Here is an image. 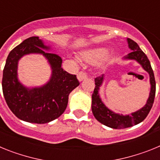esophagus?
Wrapping results in <instances>:
<instances>
[{
    "label": "esophagus",
    "mask_w": 160,
    "mask_h": 160,
    "mask_svg": "<svg viewBox=\"0 0 160 160\" xmlns=\"http://www.w3.org/2000/svg\"><path fill=\"white\" fill-rule=\"evenodd\" d=\"M77 77H78V79L79 81L81 82V81H82V80H84V79L87 78V73H85V72H83V71H80L77 74Z\"/></svg>",
    "instance_id": "1"
}]
</instances>
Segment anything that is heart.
Here are the masks:
<instances>
[{"mask_svg":"<svg viewBox=\"0 0 160 160\" xmlns=\"http://www.w3.org/2000/svg\"><path fill=\"white\" fill-rule=\"evenodd\" d=\"M107 49L106 48H97L85 52L82 54V57L86 62H96L102 60L107 55Z\"/></svg>","mask_w":160,"mask_h":160,"instance_id":"1","label":"heart"}]
</instances>
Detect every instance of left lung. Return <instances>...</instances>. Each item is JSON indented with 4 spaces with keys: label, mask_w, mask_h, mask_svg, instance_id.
<instances>
[{
    "label": "left lung",
    "mask_w": 160,
    "mask_h": 160,
    "mask_svg": "<svg viewBox=\"0 0 160 160\" xmlns=\"http://www.w3.org/2000/svg\"><path fill=\"white\" fill-rule=\"evenodd\" d=\"M128 46L132 51L128 53V56L124 57V58L135 60L149 73L151 91H150L149 98L147 101L146 105L143 107L135 112L131 113V114L122 115V114H116V113L111 111V110H109L100 98L98 90H99V87L102 84L104 75L102 74V75L98 76L94 78L95 88H94V93L92 94V105H91L93 114L98 122L102 123L103 125L109 127V128H114V129H122V128H130V127H133V126L142 122L148 116V114H149L150 111L153 106L154 100H155V80L150 61L148 60L147 55L142 52V50L139 48L136 42L130 38H128Z\"/></svg>",
    "instance_id": "obj_1"
}]
</instances>
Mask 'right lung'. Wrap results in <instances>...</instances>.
I'll use <instances>...</instances> for the list:
<instances>
[{"mask_svg": "<svg viewBox=\"0 0 160 160\" xmlns=\"http://www.w3.org/2000/svg\"><path fill=\"white\" fill-rule=\"evenodd\" d=\"M38 37L25 39L12 49L3 70V94L9 107L18 118L32 123H47L61 116L66 109L69 94L79 85L76 75L62 68V59L50 52ZM40 53L48 60L52 74L44 86L27 88L17 78L18 61L24 55Z\"/></svg>", "mask_w": 160, "mask_h": 160, "instance_id": "1", "label": "right lung"}]
</instances>
